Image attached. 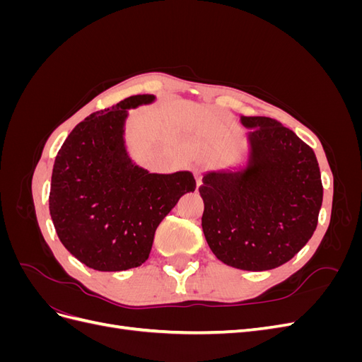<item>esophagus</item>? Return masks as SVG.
<instances>
[{"label":"esophagus","mask_w":362,"mask_h":362,"mask_svg":"<svg viewBox=\"0 0 362 362\" xmlns=\"http://www.w3.org/2000/svg\"><path fill=\"white\" fill-rule=\"evenodd\" d=\"M194 180H196V184L201 185L202 184V173L199 169H194Z\"/></svg>","instance_id":"1"}]
</instances>
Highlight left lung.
I'll return each instance as SVG.
<instances>
[{"mask_svg":"<svg viewBox=\"0 0 362 362\" xmlns=\"http://www.w3.org/2000/svg\"><path fill=\"white\" fill-rule=\"evenodd\" d=\"M246 151L204 170L202 231L213 254L242 270L286 264L313 237L323 201L314 151L264 116H242Z\"/></svg>","mask_w":362,"mask_h":362,"instance_id":"8db88e82","label":"left lung"}]
</instances>
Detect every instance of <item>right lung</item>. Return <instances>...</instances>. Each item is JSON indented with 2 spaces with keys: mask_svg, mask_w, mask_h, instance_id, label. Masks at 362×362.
<instances>
[{
  "mask_svg": "<svg viewBox=\"0 0 362 362\" xmlns=\"http://www.w3.org/2000/svg\"><path fill=\"white\" fill-rule=\"evenodd\" d=\"M156 100V95H134L87 116L54 161V228L63 246L93 270L120 272L144 264L163 218L181 196L196 189L190 170L151 173L129 156V110Z\"/></svg>",
  "mask_w": 362,
  "mask_h": 362,
  "instance_id": "right-lung-1",
  "label": "right lung"
}]
</instances>
